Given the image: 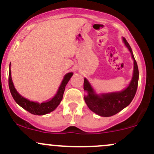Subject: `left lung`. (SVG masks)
Segmentation results:
<instances>
[{"instance_id": "left-lung-1", "label": "left lung", "mask_w": 154, "mask_h": 154, "mask_svg": "<svg viewBox=\"0 0 154 154\" xmlns=\"http://www.w3.org/2000/svg\"><path fill=\"white\" fill-rule=\"evenodd\" d=\"M122 42L131 53L134 61L133 76L128 87L121 91L97 93L88 79L86 78L84 79V90L85 92L84 98L85 102L91 111L100 116H112L128 107L134 99L137 90L139 82L137 64L131 46L125 38H122Z\"/></svg>"}]
</instances>
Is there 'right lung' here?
Here are the masks:
<instances>
[{
  "label": "right lung",
  "instance_id": "right-lung-1",
  "mask_svg": "<svg viewBox=\"0 0 154 154\" xmlns=\"http://www.w3.org/2000/svg\"><path fill=\"white\" fill-rule=\"evenodd\" d=\"M10 66L11 63L9 64V90H10L11 94H12L14 100L16 101L18 105H20L22 108L26 110V111L29 112L30 113L33 114V115H45V114H47L55 110L57 108V107L59 105L61 100H62L63 95H64V90H65L66 84L68 83L70 78L73 75L72 72H67V73L65 74L55 96L51 99H48V100L39 103L38 101H30L29 99L22 96L20 94H19V93L17 91L15 86H14L13 82H12Z\"/></svg>",
  "mask_w": 154,
  "mask_h": 154
}]
</instances>
